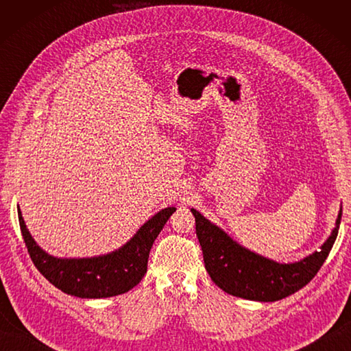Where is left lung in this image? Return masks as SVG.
I'll use <instances>...</instances> for the list:
<instances>
[{"instance_id":"obj_1","label":"left lung","mask_w":351,"mask_h":351,"mask_svg":"<svg viewBox=\"0 0 351 351\" xmlns=\"http://www.w3.org/2000/svg\"><path fill=\"white\" fill-rule=\"evenodd\" d=\"M191 213L196 219V235L202 247L205 268L213 282L230 295L256 302L285 299L315 278L337 240L342 215L339 211L337 228L322 245V250L299 263L278 264L241 247L196 210Z\"/></svg>"}]
</instances>
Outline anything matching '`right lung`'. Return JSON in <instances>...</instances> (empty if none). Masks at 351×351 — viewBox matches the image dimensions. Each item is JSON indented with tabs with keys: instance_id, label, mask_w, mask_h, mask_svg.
Instances as JSON below:
<instances>
[{
	"instance_id": "obj_1",
	"label": "right lung",
	"mask_w": 351,
	"mask_h": 351,
	"mask_svg": "<svg viewBox=\"0 0 351 351\" xmlns=\"http://www.w3.org/2000/svg\"><path fill=\"white\" fill-rule=\"evenodd\" d=\"M176 208H164L147 220L130 243L110 255L87 259H60L45 253L29 235L18 211L22 238L37 270L56 288L81 299H102L123 294L143 279L155 238Z\"/></svg>"
}]
</instances>
